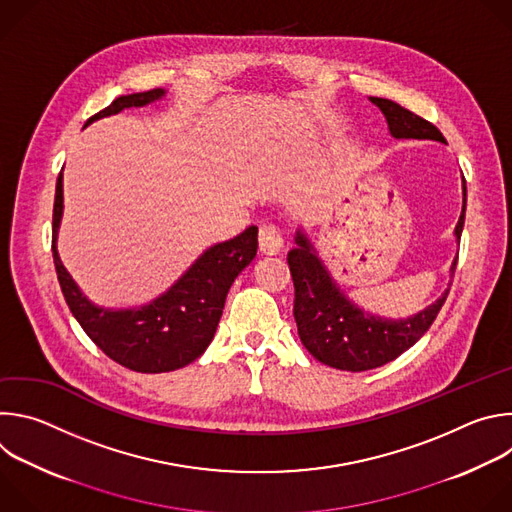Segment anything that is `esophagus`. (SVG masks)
Masks as SVG:
<instances>
[{
	"instance_id": "1",
	"label": "esophagus",
	"mask_w": 512,
	"mask_h": 512,
	"mask_svg": "<svg viewBox=\"0 0 512 512\" xmlns=\"http://www.w3.org/2000/svg\"><path fill=\"white\" fill-rule=\"evenodd\" d=\"M281 247H283V239L279 229L271 223H263L259 227V249L267 255H273V253H279Z\"/></svg>"
}]
</instances>
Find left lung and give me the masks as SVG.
<instances>
[{
  "label": "left lung",
  "instance_id": "8db88e82",
  "mask_svg": "<svg viewBox=\"0 0 512 512\" xmlns=\"http://www.w3.org/2000/svg\"><path fill=\"white\" fill-rule=\"evenodd\" d=\"M371 101L383 111L393 137L446 141L442 131L433 123L411 113L399 103L379 97H371ZM464 216L466 186L464 208L456 225V239L462 237ZM287 263L296 289L294 318L300 340L314 358L340 371H371L395 360L429 330L450 294V289H446L440 300L411 318L387 320L360 310L342 294L314 247L300 231L296 247L287 253ZM456 263L458 257L452 263V275Z\"/></svg>",
  "mask_w": 512,
  "mask_h": 512
}]
</instances>
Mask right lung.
I'll return each instance as SVG.
<instances>
[{
  "mask_svg": "<svg viewBox=\"0 0 512 512\" xmlns=\"http://www.w3.org/2000/svg\"><path fill=\"white\" fill-rule=\"evenodd\" d=\"M164 97V89L117 97L93 115L89 123L127 107H143ZM62 216V172L56 180L52 210V257L62 296L87 336L121 367L137 373H168L196 360L214 338L218 320L235 277L257 255V227L245 229L231 241L206 249L196 263L148 306L105 310L91 304L64 269L56 235Z\"/></svg>",
  "mask_w": 512,
  "mask_h": 512,
  "instance_id": "right-lung-1",
  "label": "right lung"
}]
</instances>
